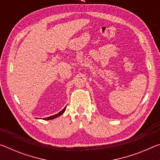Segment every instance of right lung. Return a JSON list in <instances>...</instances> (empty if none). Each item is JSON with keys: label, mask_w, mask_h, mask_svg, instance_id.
Here are the masks:
<instances>
[{"label": "right lung", "mask_w": 160, "mask_h": 160, "mask_svg": "<svg viewBox=\"0 0 160 160\" xmlns=\"http://www.w3.org/2000/svg\"><path fill=\"white\" fill-rule=\"evenodd\" d=\"M67 107V106H66ZM66 107L64 108V109L62 110V111H61L59 113H56V114H55V115H53V116H49V117H47V118H43V119H44V120H51V119H53V118H56V117H58V116H60L61 115H62L63 114V113H64V112L65 111H66Z\"/></svg>", "instance_id": "1"}]
</instances>
